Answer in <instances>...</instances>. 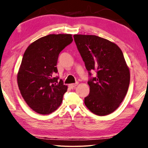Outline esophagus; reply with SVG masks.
Here are the masks:
<instances>
[{
    "instance_id": "1",
    "label": "esophagus",
    "mask_w": 148,
    "mask_h": 148,
    "mask_svg": "<svg viewBox=\"0 0 148 148\" xmlns=\"http://www.w3.org/2000/svg\"><path fill=\"white\" fill-rule=\"evenodd\" d=\"M78 85V83H75V84H69V87L70 88H71V89H73V88H75V87L77 86Z\"/></svg>"
}]
</instances>
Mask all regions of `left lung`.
Returning <instances> with one entry per match:
<instances>
[{"label":"left lung","mask_w":148,"mask_h":148,"mask_svg":"<svg viewBox=\"0 0 148 148\" xmlns=\"http://www.w3.org/2000/svg\"><path fill=\"white\" fill-rule=\"evenodd\" d=\"M78 51L89 74L90 94L84 103L95 114L104 116L114 112L128 90L130 73L124 56L116 44L93 35H74ZM95 71L97 76L91 77Z\"/></svg>","instance_id":"left-lung-1"}]
</instances>
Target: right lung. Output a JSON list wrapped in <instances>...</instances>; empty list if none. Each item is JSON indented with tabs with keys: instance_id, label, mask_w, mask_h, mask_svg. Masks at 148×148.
<instances>
[{
	"instance_id": "1",
	"label": "right lung",
	"mask_w": 148,
	"mask_h": 148,
	"mask_svg": "<svg viewBox=\"0 0 148 148\" xmlns=\"http://www.w3.org/2000/svg\"><path fill=\"white\" fill-rule=\"evenodd\" d=\"M71 34H50L26 49L17 75L19 89L32 110L48 114L58 108L67 86L55 74L60 52L71 43Z\"/></svg>"
}]
</instances>
